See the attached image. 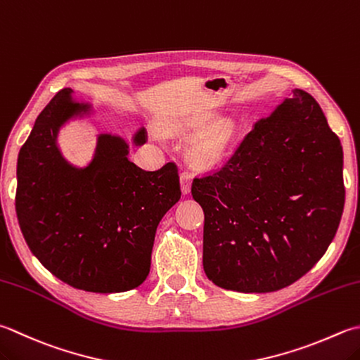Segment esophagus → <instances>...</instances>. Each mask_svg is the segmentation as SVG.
Wrapping results in <instances>:
<instances>
[{
  "instance_id": "esophagus-1",
  "label": "esophagus",
  "mask_w": 360,
  "mask_h": 360,
  "mask_svg": "<svg viewBox=\"0 0 360 360\" xmlns=\"http://www.w3.org/2000/svg\"><path fill=\"white\" fill-rule=\"evenodd\" d=\"M190 186H192V174L188 172H182L181 173V188H182V193L187 195L190 193Z\"/></svg>"
}]
</instances>
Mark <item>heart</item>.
Masks as SVG:
<instances>
[{
	"mask_svg": "<svg viewBox=\"0 0 360 360\" xmlns=\"http://www.w3.org/2000/svg\"><path fill=\"white\" fill-rule=\"evenodd\" d=\"M215 118L217 115L214 112L178 115L168 120L165 128L173 134H192L205 129L207 125L215 122ZM234 124L229 120H220V122H217L210 129L204 131L193 140L188 150L190 159L202 168H212L221 164L224 158L228 156L232 145H234Z\"/></svg>",
	"mask_w": 360,
	"mask_h": 360,
	"instance_id": "b5f03b06",
	"label": "heart"
}]
</instances>
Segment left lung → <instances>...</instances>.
<instances>
[{
  "label": "left lung",
  "mask_w": 360,
  "mask_h": 360,
  "mask_svg": "<svg viewBox=\"0 0 360 360\" xmlns=\"http://www.w3.org/2000/svg\"><path fill=\"white\" fill-rule=\"evenodd\" d=\"M202 266L226 290L293 284L325 255L345 204L343 151L320 104L295 89L260 118L220 170L195 178Z\"/></svg>",
  "instance_id": "8db88e82"
}]
</instances>
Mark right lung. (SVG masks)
Here are the masks:
<instances>
[{
	"label": "right lung",
	"instance_id": "obj_1",
	"mask_svg": "<svg viewBox=\"0 0 360 360\" xmlns=\"http://www.w3.org/2000/svg\"><path fill=\"white\" fill-rule=\"evenodd\" d=\"M72 89L40 112L17 162L20 229L46 270L75 288L95 293L132 290L146 279L158 224L181 198L178 167L145 172L128 159L122 137L100 134L84 168L63 159L59 129L90 114ZM145 143V129L134 136Z\"/></svg>",
	"mask_w": 360,
	"mask_h": 360
}]
</instances>
